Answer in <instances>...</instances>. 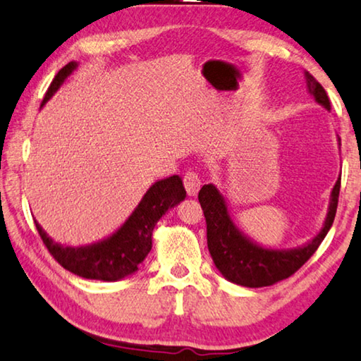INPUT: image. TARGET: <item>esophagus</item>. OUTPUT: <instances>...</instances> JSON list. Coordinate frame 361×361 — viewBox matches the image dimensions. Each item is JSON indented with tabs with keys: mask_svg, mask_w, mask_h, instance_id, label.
Listing matches in <instances>:
<instances>
[{
	"mask_svg": "<svg viewBox=\"0 0 361 361\" xmlns=\"http://www.w3.org/2000/svg\"><path fill=\"white\" fill-rule=\"evenodd\" d=\"M183 183H185V188H186V192L190 194V196H196L199 188H201L202 181H201V176H199L196 171H186L185 173V178H183Z\"/></svg>",
	"mask_w": 361,
	"mask_h": 361,
	"instance_id": "obj_1",
	"label": "esophagus"
}]
</instances>
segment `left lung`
I'll return each instance as SVG.
<instances>
[{"mask_svg": "<svg viewBox=\"0 0 361 361\" xmlns=\"http://www.w3.org/2000/svg\"><path fill=\"white\" fill-rule=\"evenodd\" d=\"M304 77L308 94L313 96L314 102L323 106L326 111H331L324 88L312 73L304 72ZM337 141L341 146V140L337 138ZM339 190L341 176L331 191L328 214L317 236L297 247L278 249L262 245L239 230L228 209L225 194L212 183L204 185L199 191V202L207 221V245L216 270L230 283L244 288H265L289 278L310 259L331 230L336 216Z\"/></svg>", "mask_w": 361, "mask_h": 361, "instance_id": "8db88e82", "label": "left lung"}]
</instances>
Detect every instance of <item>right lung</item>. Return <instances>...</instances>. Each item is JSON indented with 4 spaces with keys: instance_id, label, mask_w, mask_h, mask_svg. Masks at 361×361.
Returning <instances> with one entry per match:
<instances>
[{
    "instance_id": "add662e5",
    "label": "right lung",
    "mask_w": 361,
    "mask_h": 361,
    "mask_svg": "<svg viewBox=\"0 0 361 361\" xmlns=\"http://www.w3.org/2000/svg\"><path fill=\"white\" fill-rule=\"evenodd\" d=\"M77 67L78 62L72 61L57 72L42 102V107L53 98L56 91ZM185 197L186 191L181 176L173 175L159 180L146 191L136 209L116 231L98 243L78 245V247L56 243L37 220L35 225L49 254L66 270L87 279L118 281L138 271L142 260L152 249V231L157 221L170 209L185 201Z\"/></svg>"
}]
</instances>
